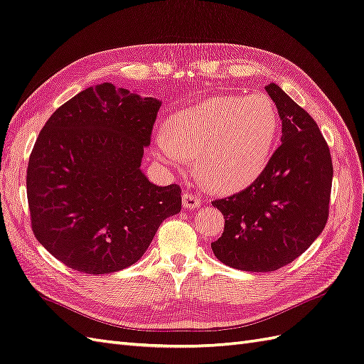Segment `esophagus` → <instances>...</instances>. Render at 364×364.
Here are the masks:
<instances>
[{
  "mask_svg": "<svg viewBox=\"0 0 364 364\" xmlns=\"http://www.w3.org/2000/svg\"><path fill=\"white\" fill-rule=\"evenodd\" d=\"M182 205L185 206L186 210H194L198 208L200 205V198L198 194H193V193H183L182 196Z\"/></svg>",
  "mask_w": 364,
  "mask_h": 364,
  "instance_id": "obj_1",
  "label": "esophagus"
}]
</instances>
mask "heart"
Returning <instances> with one entry per match:
<instances>
[{"mask_svg":"<svg viewBox=\"0 0 364 364\" xmlns=\"http://www.w3.org/2000/svg\"><path fill=\"white\" fill-rule=\"evenodd\" d=\"M277 133L279 113L268 96H218L174 113L156 133L154 149L176 170L196 158L208 186L232 193L262 174Z\"/></svg>","mask_w":364,"mask_h":364,"instance_id":"obj_1","label":"heart"}]
</instances>
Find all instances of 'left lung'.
Masks as SVG:
<instances>
[{
	"instance_id": "left-lung-1",
	"label": "left lung",
	"mask_w": 364,
	"mask_h": 364,
	"mask_svg": "<svg viewBox=\"0 0 364 364\" xmlns=\"http://www.w3.org/2000/svg\"><path fill=\"white\" fill-rule=\"evenodd\" d=\"M282 119V145L248 188L218 199L225 228L213 252L231 268L269 272L296 260L328 222L332 159L318 125L277 84L264 87Z\"/></svg>"
}]
</instances>
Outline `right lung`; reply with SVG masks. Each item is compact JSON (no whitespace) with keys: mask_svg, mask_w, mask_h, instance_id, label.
<instances>
[{"mask_svg":"<svg viewBox=\"0 0 364 364\" xmlns=\"http://www.w3.org/2000/svg\"><path fill=\"white\" fill-rule=\"evenodd\" d=\"M159 107L104 82L43 127L27 166L32 230L68 268L96 276L130 267L181 211V186L154 185L141 170Z\"/></svg>","mask_w":364,"mask_h":364,"instance_id":"right-lung-1","label":"right lung"}]
</instances>
